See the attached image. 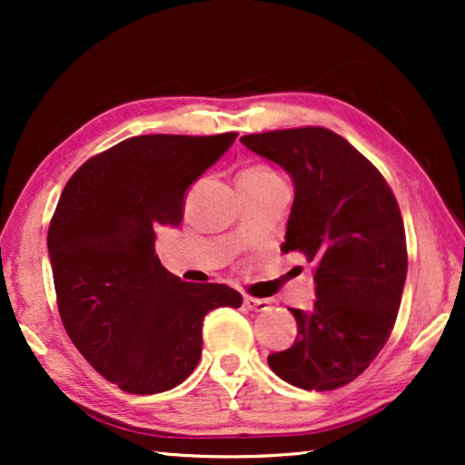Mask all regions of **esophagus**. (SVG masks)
Returning a JSON list of instances; mask_svg holds the SVG:
<instances>
[{
    "instance_id": "34e87169",
    "label": "esophagus",
    "mask_w": 465,
    "mask_h": 465,
    "mask_svg": "<svg viewBox=\"0 0 465 465\" xmlns=\"http://www.w3.org/2000/svg\"><path fill=\"white\" fill-rule=\"evenodd\" d=\"M245 307L256 311V313H262V311H269L271 309V301H266V298H253V296H245L243 298Z\"/></svg>"
}]
</instances>
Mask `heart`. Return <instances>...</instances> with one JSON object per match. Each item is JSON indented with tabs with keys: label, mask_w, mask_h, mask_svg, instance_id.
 I'll use <instances>...</instances> for the list:
<instances>
[{
	"label": "heart",
	"mask_w": 465,
	"mask_h": 465,
	"mask_svg": "<svg viewBox=\"0 0 465 465\" xmlns=\"http://www.w3.org/2000/svg\"><path fill=\"white\" fill-rule=\"evenodd\" d=\"M266 175H275V173L266 167H250L239 175V180H258V177H266Z\"/></svg>",
	"instance_id": "1"
}]
</instances>
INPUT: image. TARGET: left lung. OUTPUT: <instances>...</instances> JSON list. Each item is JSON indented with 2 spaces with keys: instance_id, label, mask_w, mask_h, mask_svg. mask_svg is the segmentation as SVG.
Wrapping results in <instances>:
<instances>
[{
  "instance_id": "1",
  "label": "left lung",
  "mask_w": 465,
  "mask_h": 465,
  "mask_svg": "<svg viewBox=\"0 0 465 465\" xmlns=\"http://www.w3.org/2000/svg\"><path fill=\"white\" fill-rule=\"evenodd\" d=\"M241 143L292 177L282 250L302 252L315 266L313 309H290L298 336L269 355V366L301 390H336L371 366L396 323L409 266L396 196L371 161L322 126Z\"/></svg>"
}]
</instances>
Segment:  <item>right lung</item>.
<instances>
[{"label":"right lung","instance_id":"add662e5","mask_svg":"<svg viewBox=\"0 0 465 465\" xmlns=\"http://www.w3.org/2000/svg\"><path fill=\"white\" fill-rule=\"evenodd\" d=\"M237 133L139 135L93 156L63 188L48 228L56 302L88 364L129 393H161L201 360L203 320L243 298L186 283L154 253L156 228L180 226L186 190Z\"/></svg>","mask_w":465,"mask_h":465}]
</instances>
